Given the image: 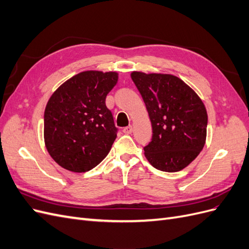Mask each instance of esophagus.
<instances>
[{"label": "esophagus", "mask_w": 249, "mask_h": 249, "mask_svg": "<svg viewBox=\"0 0 249 249\" xmlns=\"http://www.w3.org/2000/svg\"><path fill=\"white\" fill-rule=\"evenodd\" d=\"M123 132L124 134H131L133 132V126L132 125H129V126H125L123 129Z\"/></svg>", "instance_id": "obj_1"}]
</instances>
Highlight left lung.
Here are the masks:
<instances>
[{
    "instance_id": "obj_1",
    "label": "left lung",
    "mask_w": 249,
    "mask_h": 249,
    "mask_svg": "<svg viewBox=\"0 0 249 249\" xmlns=\"http://www.w3.org/2000/svg\"><path fill=\"white\" fill-rule=\"evenodd\" d=\"M131 78L153 127L152 141L143 148L147 161L162 171L184 169L205 146V105L191 87L172 74L133 71Z\"/></svg>"
}]
</instances>
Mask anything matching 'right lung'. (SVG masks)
<instances>
[{
  "label": "right lung",
  "mask_w": 249,
  "mask_h": 249,
  "mask_svg": "<svg viewBox=\"0 0 249 249\" xmlns=\"http://www.w3.org/2000/svg\"><path fill=\"white\" fill-rule=\"evenodd\" d=\"M117 80L115 71H82L50 97L44 110V143L61 167L85 172L109 154L117 127L106 96Z\"/></svg>",
  "instance_id": "right-lung-1"
}]
</instances>
